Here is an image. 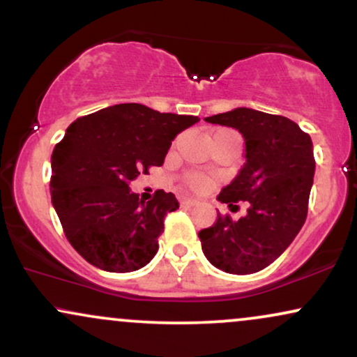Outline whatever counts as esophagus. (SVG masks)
Segmentation results:
<instances>
[{"mask_svg": "<svg viewBox=\"0 0 357 357\" xmlns=\"http://www.w3.org/2000/svg\"><path fill=\"white\" fill-rule=\"evenodd\" d=\"M196 199H192V197H181V199H179V204H181L183 207H192V206H196Z\"/></svg>", "mask_w": 357, "mask_h": 357, "instance_id": "34e87169", "label": "esophagus"}]
</instances>
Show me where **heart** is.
I'll return each instance as SVG.
<instances>
[{
  "label": "heart",
  "instance_id": "obj_1",
  "mask_svg": "<svg viewBox=\"0 0 357 357\" xmlns=\"http://www.w3.org/2000/svg\"><path fill=\"white\" fill-rule=\"evenodd\" d=\"M188 183H189V186H191L192 189H197V191H202V189H206L207 184H209V181H207L204 176H201V174L189 176Z\"/></svg>",
  "mask_w": 357,
  "mask_h": 357
}]
</instances>
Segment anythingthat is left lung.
<instances>
[{"mask_svg": "<svg viewBox=\"0 0 357 357\" xmlns=\"http://www.w3.org/2000/svg\"><path fill=\"white\" fill-rule=\"evenodd\" d=\"M204 120L242 135L245 163L218 201H247L249 207L238 220L219 214L202 229V252L222 272L255 273L277 260L303 227L314 176L313 142L287 116L247 107Z\"/></svg>", "mask_w": 357, "mask_h": 357, "instance_id": "1", "label": "left lung"}]
</instances>
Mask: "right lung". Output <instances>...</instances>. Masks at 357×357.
Returning a JSON list of instances; mask_svg holds the SVG:
<instances>
[{"label": "right lung", "instance_id": "add662e5", "mask_svg": "<svg viewBox=\"0 0 357 357\" xmlns=\"http://www.w3.org/2000/svg\"><path fill=\"white\" fill-rule=\"evenodd\" d=\"M194 115L160 114L120 103L77 119L52 151L51 197L70 245L93 267L125 273L158 252L165 215L179 207L163 189L139 199L130 183L161 166L171 142L197 123Z\"/></svg>", "mask_w": 357, "mask_h": 357}]
</instances>
